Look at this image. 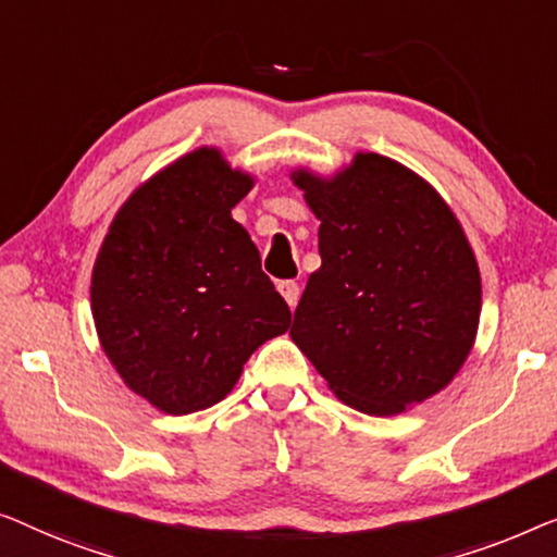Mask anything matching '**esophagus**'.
I'll return each instance as SVG.
<instances>
[{
  "instance_id": "esophagus-1",
  "label": "esophagus",
  "mask_w": 557,
  "mask_h": 557,
  "mask_svg": "<svg viewBox=\"0 0 557 557\" xmlns=\"http://www.w3.org/2000/svg\"><path fill=\"white\" fill-rule=\"evenodd\" d=\"M277 289H280V295L285 297V302L289 305V308H295L297 300H300V285L293 280H285V282H280Z\"/></svg>"
}]
</instances>
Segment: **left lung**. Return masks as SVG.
Returning a JSON list of instances; mask_svg holds the SVG:
<instances>
[{
    "label": "left lung",
    "mask_w": 557,
    "mask_h": 557,
    "mask_svg": "<svg viewBox=\"0 0 557 557\" xmlns=\"http://www.w3.org/2000/svg\"><path fill=\"white\" fill-rule=\"evenodd\" d=\"M289 178L320 219V264L289 338L327 388L371 417H396L454 381L480 327L482 277L457 214L426 178L358 151L323 176Z\"/></svg>",
    "instance_id": "1"
}]
</instances>
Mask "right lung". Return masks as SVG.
<instances>
[{
  "instance_id": "add662e5",
  "label": "right lung",
  "mask_w": 557,
  "mask_h": 557,
  "mask_svg": "<svg viewBox=\"0 0 557 557\" xmlns=\"http://www.w3.org/2000/svg\"><path fill=\"white\" fill-rule=\"evenodd\" d=\"M255 176L199 146L115 211L90 277L100 348L133 394L171 417L209 409L289 308L232 209Z\"/></svg>"
}]
</instances>
